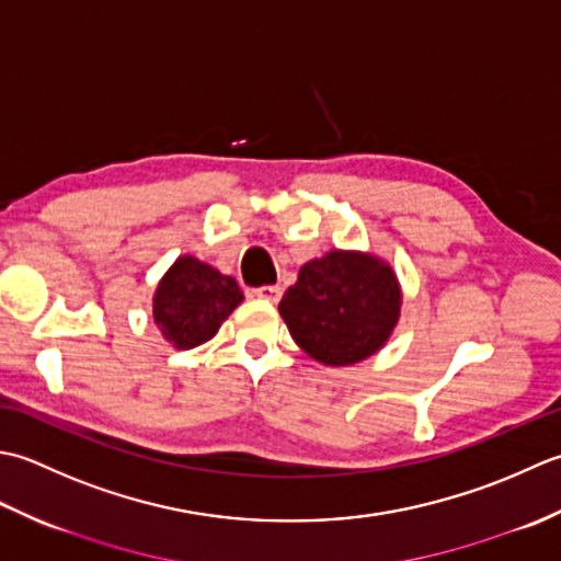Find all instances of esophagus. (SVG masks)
I'll use <instances>...</instances> for the list:
<instances>
[{
  "mask_svg": "<svg viewBox=\"0 0 561 561\" xmlns=\"http://www.w3.org/2000/svg\"><path fill=\"white\" fill-rule=\"evenodd\" d=\"M256 297H261V300H268V302H278L283 290L278 288V285H261V288L254 290Z\"/></svg>",
  "mask_w": 561,
  "mask_h": 561,
  "instance_id": "1",
  "label": "esophagus"
}]
</instances>
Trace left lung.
<instances>
[{"instance_id":"obj_1","label":"left lung","mask_w":561,"mask_h":561,"mask_svg":"<svg viewBox=\"0 0 561 561\" xmlns=\"http://www.w3.org/2000/svg\"><path fill=\"white\" fill-rule=\"evenodd\" d=\"M399 307L402 290L390 264L334 249L307 261L278 312L307 356L324 365H353L385 346Z\"/></svg>"}]
</instances>
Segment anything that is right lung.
<instances>
[{
  "label": "right lung",
  "mask_w": 561,
  "mask_h": 561,
  "mask_svg": "<svg viewBox=\"0 0 561 561\" xmlns=\"http://www.w3.org/2000/svg\"><path fill=\"white\" fill-rule=\"evenodd\" d=\"M242 300L232 276L193 256H179L157 285L152 314L169 344L186 351L210 341Z\"/></svg>",
  "instance_id": "right-lung-1"
}]
</instances>
